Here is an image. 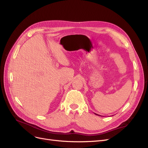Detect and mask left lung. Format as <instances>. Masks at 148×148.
I'll return each instance as SVG.
<instances>
[{"instance_id": "1", "label": "left lung", "mask_w": 148, "mask_h": 148, "mask_svg": "<svg viewBox=\"0 0 148 148\" xmlns=\"http://www.w3.org/2000/svg\"><path fill=\"white\" fill-rule=\"evenodd\" d=\"M96 114V115H97V114Z\"/></svg>"}]
</instances>
